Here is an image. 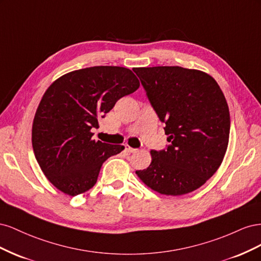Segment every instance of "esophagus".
Instances as JSON below:
<instances>
[{"label": "esophagus", "instance_id": "1", "mask_svg": "<svg viewBox=\"0 0 261 261\" xmlns=\"http://www.w3.org/2000/svg\"><path fill=\"white\" fill-rule=\"evenodd\" d=\"M125 151H127L129 153H135L138 151V149H135V148H132L129 147L128 145H125Z\"/></svg>", "mask_w": 261, "mask_h": 261}]
</instances>
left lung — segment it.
I'll use <instances>...</instances> for the list:
<instances>
[{"label":"left lung","instance_id":"obj_1","mask_svg":"<svg viewBox=\"0 0 261 261\" xmlns=\"http://www.w3.org/2000/svg\"><path fill=\"white\" fill-rule=\"evenodd\" d=\"M146 96L165 124L169 145L152 150V161L136 174L153 191L171 196L202 186L222 162L230 136V112L213 78L179 66L138 67Z\"/></svg>","mask_w":261,"mask_h":261}]
</instances>
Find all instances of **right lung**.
<instances>
[{
	"instance_id": "1",
	"label": "right lung",
	"mask_w": 261,
	"mask_h": 261,
	"mask_svg": "<svg viewBox=\"0 0 261 261\" xmlns=\"http://www.w3.org/2000/svg\"><path fill=\"white\" fill-rule=\"evenodd\" d=\"M138 88L128 68L93 66L65 74L45 91L33 124V148L44 175L61 192L77 196L89 191L103 162L124 149L92 140L91 129Z\"/></svg>"
}]
</instances>
